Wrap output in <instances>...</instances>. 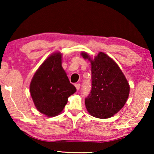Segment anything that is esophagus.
I'll list each match as a JSON object with an SVG mask.
<instances>
[{
  "label": "esophagus",
  "mask_w": 154,
  "mask_h": 154,
  "mask_svg": "<svg viewBox=\"0 0 154 154\" xmlns=\"http://www.w3.org/2000/svg\"><path fill=\"white\" fill-rule=\"evenodd\" d=\"M75 87L76 88L77 90H79L80 89V87H81V85H80L79 83H77V84H75Z\"/></svg>",
  "instance_id": "esophagus-1"
}]
</instances>
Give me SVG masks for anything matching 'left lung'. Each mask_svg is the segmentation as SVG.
<instances>
[{
  "instance_id": "left-lung-1",
  "label": "left lung",
  "mask_w": 154,
  "mask_h": 154,
  "mask_svg": "<svg viewBox=\"0 0 154 154\" xmlns=\"http://www.w3.org/2000/svg\"><path fill=\"white\" fill-rule=\"evenodd\" d=\"M81 55L91 63L92 88L85 99L86 109L92 116L109 119L125 105L130 93L129 83L118 64L106 54L99 52L94 60L85 52Z\"/></svg>"
}]
</instances>
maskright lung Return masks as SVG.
I'll list each match as a JSON object with an SVG mask.
<instances>
[{
    "label": "right lung",
    "mask_w": 154,
    "mask_h": 154,
    "mask_svg": "<svg viewBox=\"0 0 154 154\" xmlns=\"http://www.w3.org/2000/svg\"><path fill=\"white\" fill-rule=\"evenodd\" d=\"M76 91L62 66V54L54 52L44 61L30 83V93L37 110L48 117L62 112L68 97Z\"/></svg>",
    "instance_id": "obj_1"
}]
</instances>
